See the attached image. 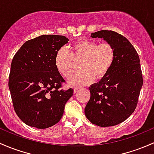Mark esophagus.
Listing matches in <instances>:
<instances>
[{
  "label": "esophagus",
  "mask_w": 154,
  "mask_h": 154,
  "mask_svg": "<svg viewBox=\"0 0 154 154\" xmlns=\"http://www.w3.org/2000/svg\"><path fill=\"white\" fill-rule=\"evenodd\" d=\"M80 88H81L80 87H74V93H77V91H79V90H80Z\"/></svg>",
  "instance_id": "esophagus-1"
}]
</instances>
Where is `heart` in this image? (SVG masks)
I'll list each match as a JSON object with an SVG mask.
<instances>
[{
    "mask_svg": "<svg viewBox=\"0 0 154 154\" xmlns=\"http://www.w3.org/2000/svg\"><path fill=\"white\" fill-rule=\"evenodd\" d=\"M72 51L60 48L56 53L54 63L59 72L65 77H69L74 72V60L81 59L80 69L69 79L75 85L90 83L94 78L101 79L109 72L115 60V49L109 42H97L82 40L73 43Z\"/></svg>",
    "mask_w": 154,
    "mask_h": 154,
    "instance_id": "obj_1",
    "label": "heart"
}]
</instances>
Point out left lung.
<instances>
[{"mask_svg":"<svg viewBox=\"0 0 154 154\" xmlns=\"http://www.w3.org/2000/svg\"><path fill=\"white\" fill-rule=\"evenodd\" d=\"M91 37L111 43L116 55L106 75L89 87L91 97L85 114L96 125L114 126L128 119L137 108L143 84L140 57L128 39L117 32L101 30Z\"/></svg>","mask_w":154,"mask_h":154,"instance_id":"obj_1","label":"left lung"}]
</instances>
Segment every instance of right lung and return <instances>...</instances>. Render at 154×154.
Returning <instances> with one entry per match:
<instances>
[{
  "instance_id": "add662e5",
  "label": "right lung",
  "mask_w": 154,
  "mask_h": 154,
  "mask_svg": "<svg viewBox=\"0 0 154 154\" xmlns=\"http://www.w3.org/2000/svg\"><path fill=\"white\" fill-rule=\"evenodd\" d=\"M68 42L63 35H41L24 43L13 57L9 88L15 113L28 125L47 128L62 118L74 90L61 89L65 80L54 59Z\"/></svg>"
}]
</instances>
